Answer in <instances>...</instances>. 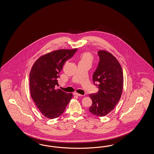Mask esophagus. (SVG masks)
<instances>
[{
  "label": "esophagus",
  "mask_w": 154,
  "mask_h": 154,
  "mask_svg": "<svg viewBox=\"0 0 154 154\" xmlns=\"http://www.w3.org/2000/svg\"><path fill=\"white\" fill-rule=\"evenodd\" d=\"M74 95H77V96H79V97H82V96H84L83 95H81V94L77 93H75Z\"/></svg>",
  "instance_id": "esophagus-1"
}]
</instances>
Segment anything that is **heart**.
<instances>
[{
	"label": "heart",
	"instance_id": "b5f03b06",
	"mask_svg": "<svg viewBox=\"0 0 154 154\" xmlns=\"http://www.w3.org/2000/svg\"><path fill=\"white\" fill-rule=\"evenodd\" d=\"M93 56L89 52H85L79 56V63H87L91 64L93 61Z\"/></svg>",
	"mask_w": 154,
	"mask_h": 154
}]
</instances>
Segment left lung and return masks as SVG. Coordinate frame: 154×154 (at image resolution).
<instances>
[{
  "instance_id": "8db88e82",
  "label": "left lung",
  "mask_w": 154,
  "mask_h": 154,
  "mask_svg": "<svg viewBox=\"0 0 154 154\" xmlns=\"http://www.w3.org/2000/svg\"><path fill=\"white\" fill-rule=\"evenodd\" d=\"M100 61L94 73L93 81L99 88L98 93L90 94L92 105L89 111L97 116H104L112 111L121 98L124 76L116 58L105 50L98 51Z\"/></svg>"
}]
</instances>
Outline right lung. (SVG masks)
I'll return each instance as SVG.
<instances>
[{
  "instance_id": "right-lung-1",
  "label": "right lung",
  "mask_w": 154,
  "mask_h": 154,
  "mask_svg": "<svg viewBox=\"0 0 154 154\" xmlns=\"http://www.w3.org/2000/svg\"><path fill=\"white\" fill-rule=\"evenodd\" d=\"M77 50L60 49L40 56L34 63L29 74L30 95L42 115L53 119L60 116L73 97L66 93L58 85L57 79L65 61Z\"/></svg>"
}]
</instances>
